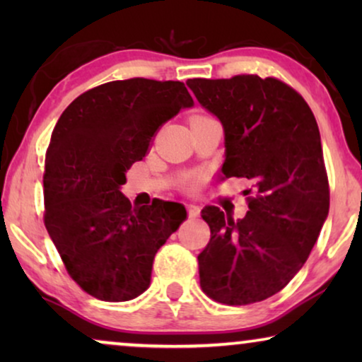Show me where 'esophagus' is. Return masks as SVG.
I'll return each mask as SVG.
<instances>
[{
    "label": "esophagus",
    "mask_w": 362,
    "mask_h": 362,
    "mask_svg": "<svg viewBox=\"0 0 362 362\" xmlns=\"http://www.w3.org/2000/svg\"><path fill=\"white\" fill-rule=\"evenodd\" d=\"M187 214H189V217H197L201 214V207L196 204H187Z\"/></svg>",
    "instance_id": "1"
}]
</instances>
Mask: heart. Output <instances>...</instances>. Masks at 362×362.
Here are the masks:
<instances>
[{"label":"heart","instance_id":"heart-1","mask_svg":"<svg viewBox=\"0 0 362 362\" xmlns=\"http://www.w3.org/2000/svg\"><path fill=\"white\" fill-rule=\"evenodd\" d=\"M201 185V176H194L191 180V187H197Z\"/></svg>","mask_w":362,"mask_h":362}]
</instances>
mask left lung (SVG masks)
<instances>
[{
  "label": "left lung",
  "instance_id": "1",
  "mask_svg": "<svg viewBox=\"0 0 362 362\" xmlns=\"http://www.w3.org/2000/svg\"><path fill=\"white\" fill-rule=\"evenodd\" d=\"M186 83L224 127L222 177L252 182L244 191V219L216 206L201 212L211 229L197 255L201 288L224 305L257 303L298 274L328 217L318 123L305 98L275 77L242 74Z\"/></svg>",
  "mask_w": 362,
  "mask_h": 362
}]
</instances>
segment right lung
Here are the masks:
<instances>
[{
  "mask_svg": "<svg viewBox=\"0 0 362 362\" xmlns=\"http://www.w3.org/2000/svg\"><path fill=\"white\" fill-rule=\"evenodd\" d=\"M194 105L182 82L127 78L93 87L62 112L44 170V224L71 279L102 301H128L151 280L185 206L132 207L120 186L163 123Z\"/></svg>",
  "mask_w": 362,
  "mask_h": 362,
  "instance_id": "obj_1",
  "label": "right lung"
}]
</instances>
